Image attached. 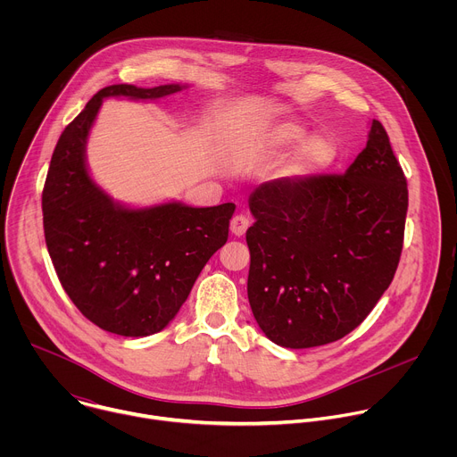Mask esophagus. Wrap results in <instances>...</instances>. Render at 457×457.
Returning <instances> with one entry per match:
<instances>
[{"label":"esophagus","mask_w":457,"mask_h":457,"mask_svg":"<svg viewBox=\"0 0 457 457\" xmlns=\"http://www.w3.org/2000/svg\"><path fill=\"white\" fill-rule=\"evenodd\" d=\"M229 228H231V233H233L235 237H242V235L247 231V228H249V219H247L245 215H235V217L231 219Z\"/></svg>","instance_id":"1"}]
</instances>
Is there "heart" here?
<instances>
[{"label": "heart", "mask_w": 457, "mask_h": 457, "mask_svg": "<svg viewBox=\"0 0 457 457\" xmlns=\"http://www.w3.org/2000/svg\"><path fill=\"white\" fill-rule=\"evenodd\" d=\"M309 139V132L296 122L278 124L270 134V145L277 150H287L303 145ZM337 159V145L328 137L311 139L296 155L295 162L289 166L287 175L291 177H309L329 168Z\"/></svg>", "instance_id": "heart-1"}]
</instances>
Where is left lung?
Here are the masks:
<instances>
[{
    "mask_svg": "<svg viewBox=\"0 0 457 457\" xmlns=\"http://www.w3.org/2000/svg\"><path fill=\"white\" fill-rule=\"evenodd\" d=\"M409 189L379 120L342 175L260 184L247 298L277 345L309 349L354 331L395 278L403 249Z\"/></svg>",
    "mask_w": 457,
    "mask_h": 457,
    "instance_id": "left-lung-1",
    "label": "left lung"
}]
</instances>
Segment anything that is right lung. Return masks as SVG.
Segmentation results:
<instances>
[{"mask_svg": "<svg viewBox=\"0 0 457 457\" xmlns=\"http://www.w3.org/2000/svg\"><path fill=\"white\" fill-rule=\"evenodd\" d=\"M182 88L112 85L99 90L62 129L46 173L43 228L57 278L85 318L119 337L162 331L228 240L235 204L126 208L108 197L87 168V139L103 99L154 101Z\"/></svg>", "mask_w": 457, "mask_h": 457, "instance_id": "right-lung-1", "label": "right lung"}]
</instances>
